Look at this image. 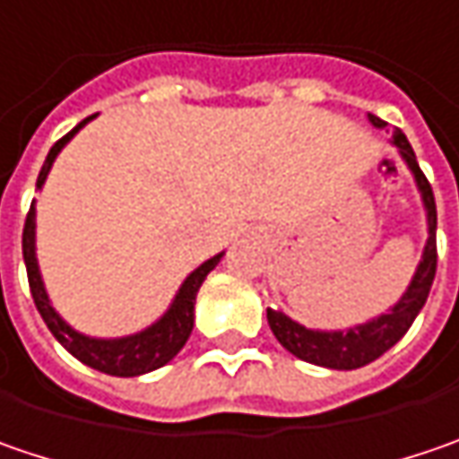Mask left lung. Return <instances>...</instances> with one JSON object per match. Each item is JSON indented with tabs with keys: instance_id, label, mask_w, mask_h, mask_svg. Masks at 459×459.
Masks as SVG:
<instances>
[{
	"instance_id": "8db88e82",
	"label": "left lung",
	"mask_w": 459,
	"mask_h": 459,
	"mask_svg": "<svg viewBox=\"0 0 459 459\" xmlns=\"http://www.w3.org/2000/svg\"><path fill=\"white\" fill-rule=\"evenodd\" d=\"M369 123L375 128H385V123L375 115H369ZM393 146L398 149L401 159L409 164L411 174L416 179V187L421 192L424 210H427L429 238L424 254H421V262L416 267L409 290L401 295V300L388 313L372 318L368 324L351 326L347 331L306 329L303 324L292 321L282 310L267 308L272 333L277 336V342L288 349L290 354H295L303 362L329 369L365 368L403 339V333L411 329L413 318L419 316V310L427 303L429 290H431L434 274H437V203H434V192H431L429 179L424 177V171L419 169V161H416V153L411 149L409 138L401 130H393Z\"/></svg>"
}]
</instances>
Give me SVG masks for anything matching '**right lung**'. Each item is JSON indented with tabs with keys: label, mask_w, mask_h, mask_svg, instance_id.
Instances as JSON below:
<instances>
[{
	"label": "right lung",
	"mask_w": 459,
	"mask_h": 459,
	"mask_svg": "<svg viewBox=\"0 0 459 459\" xmlns=\"http://www.w3.org/2000/svg\"><path fill=\"white\" fill-rule=\"evenodd\" d=\"M91 117L94 115L84 117L76 128L69 130L61 141L53 143V149L46 156V164H43V169L38 174V185H35L38 190L46 185V177H48L56 156L61 153V149L69 143L79 130L90 123ZM22 256H25V267H28V282H30L35 308L43 316L50 333L58 339V344L66 351H71L79 362L100 369L105 375L135 377V375H143V372H151V369L164 368L169 359H174L179 354V349L187 344L192 326H195V298H197V290L205 282L210 269H215V264L221 262L223 251L215 254L208 262H203L200 267L192 272L190 277L182 282L179 292L174 295L169 310L156 324H151L149 329L138 331V333L123 336V339H94V336H87V333H79L76 329H71L69 324L56 313V308L50 306L48 292H46L40 269H38V259H35V200H32L30 212L25 218V229H22Z\"/></svg>",
	"instance_id": "add662e5"
}]
</instances>
